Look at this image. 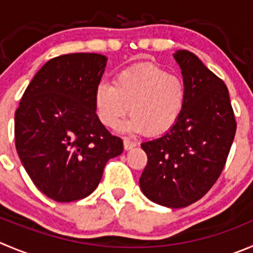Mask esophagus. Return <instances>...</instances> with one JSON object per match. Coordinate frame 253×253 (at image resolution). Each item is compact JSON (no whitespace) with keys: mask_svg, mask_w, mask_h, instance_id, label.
I'll use <instances>...</instances> for the list:
<instances>
[{"mask_svg":"<svg viewBox=\"0 0 253 253\" xmlns=\"http://www.w3.org/2000/svg\"><path fill=\"white\" fill-rule=\"evenodd\" d=\"M136 143L135 141H131L130 139H124V149L125 150H131L133 148H135Z\"/></svg>","mask_w":253,"mask_h":253,"instance_id":"34e87169","label":"esophagus"}]
</instances>
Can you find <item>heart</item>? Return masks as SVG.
Instances as JSON below:
<instances>
[{
    "instance_id": "heart-1",
    "label": "heart",
    "mask_w": 253,
    "mask_h": 253,
    "mask_svg": "<svg viewBox=\"0 0 253 253\" xmlns=\"http://www.w3.org/2000/svg\"><path fill=\"white\" fill-rule=\"evenodd\" d=\"M186 102L187 89L182 78L151 63L118 72L113 84L100 82L94 92L95 114L102 124L115 128L130 110L125 130H146L149 135L170 130L184 113Z\"/></svg>"
}]
</instances>
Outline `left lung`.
<instances>
[{"label": "left lung", "instance_id": "1", "mask_svg": "<svg viewBox=\"0 0 253 253\" xmlns=\"http://www.w3.org/2000/svg\"><path fill=\"white\" fill-rule=\"evenodd\" d=\"M174 58L186 84V107L164 135L141 143L148 164L139 185L153 203L180 209L200 200L218 179L236 120L227 86L217 76L189 50H176Z\"/></svg>", "mask_w": 253, "mask_h": 253}]
</instances>
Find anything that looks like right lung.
<instances>
[{
  "instance_id": "1",
  "label": "right lung",
  "mask_w": 253,
  "mask_h": 253,
  "mask_svg": "<svg viewBox=\"0 0 253 253\" xmlns=\"http://www.w3.org/2000/svg\"><path fill=\"white\" fill-rule=\"evenodd\" d=\"M107 66L98 53L48 61L28 84L14 113V140L23 168L45 196L81 200L99 185L109 159L123 153L94 109V92Z\"/></svg>"
}]
</instances>
